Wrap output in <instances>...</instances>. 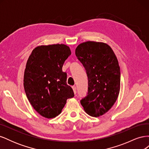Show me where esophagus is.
Segmentation results:
<instances>
[{"instance_id": "obj_1", "label": "esophagus", "mask_w": 149, "mask_h": 149, "mask_svg": "<svg viewBox=\"0 0 149 149\" xmlns=\"http://www.w3.org/2000/svg\"><path fill=\"white\" fill-rule=\"evenodd\" d=\"M72 88H73V89L74 93V94H76V87L75 86H73L72 87Z\"/></svg>"}]
</instances>
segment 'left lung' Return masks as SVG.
<instances>
[{"instance_id": "8db88e82", "label": "left lung", "mask_w": 149, "mask_h": 149, "mask_svg": "<svg viewBox=\"0 0 149 149\" xmlns=\"http://www.w3.org/2000/svg\"><path fill=\"white\" fill-rule=\"evenodd\" d=\"M76 56L83 64L88 78L87 96L80 101L88 114L101 116L113 106L120 87V71L112 48L103 42L79 44Z\"/></svg>"}]
</instances>
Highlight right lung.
<instances>
[{
	"label": "right lung",
	"instance_id": "right-lung-1",
	"mask_svg": "<svg viewBox=\"0 0 149 149\" xmlns=\"http://www.w3.org/2000/svg\"><path fill=\"white\" fill-rule=\"evenodd\" d=\"M68 46L54 44L33 49L26 64L24 86L33 109L48 119L59 115L68 99L74 92L66 83L67 74L62 67L71 55Z\"/></svg>",
	"mask_w": 149,
	"mask_h": 149
}]
</instances>
